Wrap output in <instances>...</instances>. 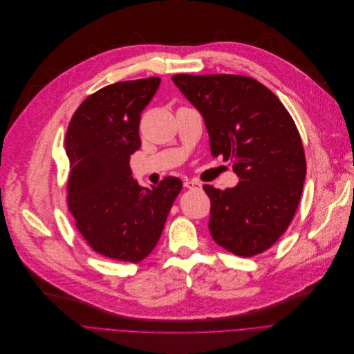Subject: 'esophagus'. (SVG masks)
<instances>
[{
	"label": "esophagus",
	"mask_w": 354,
	"mask_h": 354,
	"mask_svg": "<svg viewBox=\"0 0 354 354\" xmlns=\"http://www.w3.org/2000/svg\"><path fill=\"white\" fill-rule=\"evenodd\" d=\"M184 187H187L190 190H200L201 183L196 181V180H186V181H184Z\"/></svg>",
	"instance_id": "obj_1"
}]
</instances>
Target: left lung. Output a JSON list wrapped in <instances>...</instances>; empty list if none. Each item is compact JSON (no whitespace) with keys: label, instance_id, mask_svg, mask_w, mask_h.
<instances>
[{"label":"left lung","instance_id":"1","mask_svg":"<svg viewBox=\"0 0 354 354\" xmlns=\"http://www.w3.org/2000/svg\"><path fill=\"white\" fill-rule=\"evenodd\" d=\"M173 82L201 113L213 157L230 161L236 187L209 184L212 238L249 258L288 229L306 180V154L295 122L258 80L239 75H174Z\"/></svg>","mask_w":354,"mask_h":354}]
</instances>
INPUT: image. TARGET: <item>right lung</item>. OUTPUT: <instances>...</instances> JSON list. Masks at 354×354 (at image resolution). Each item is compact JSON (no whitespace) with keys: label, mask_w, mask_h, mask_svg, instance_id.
<instances>
[{"label":"right lung","mask_w":354,"mask_h":354,"mask_svg":"<svg viewBox=\"0 0 354 354\" xmlns=\"http://www.w3.org/2000/svg\"><path fill=\"white\" fill-rule=\"evenodd\" d=\"M160 82L147 77L99 89L80 104L66 132L67 205L83 239L111 259L138 263L147 258L183 187L177 177L151 189L131 177L129 158L141 147V112Z\"/></svg>","instance_id":"obj_1"}]
</instances>
